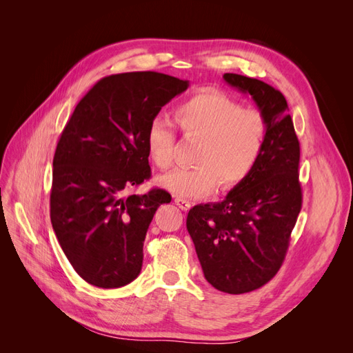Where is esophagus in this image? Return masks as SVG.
Returning <instances> with one entry per match:
<instances>
[{
	"label": "esophagus",
	"mask_w": 353,
	"mask_h": 353,
	"mask_svg": "<svg viewBox=\"0 0 353 353\" xmlns=\"http://www.w3.org/2000/svg\"><path fill=\"white\" fill-rule=\"evenodd\" d=\"M174 201H175V205H176L181 210H185V212H187V210L191 208V203H190L188 200L183 199V197H175Z\"/></svg>",
	"instance_id": "esophagus-1"
}]
</instances>
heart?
I'll list each match as a JSON object with an SVG mask.
<instances>
[{
	"label": "heart",
	"instance_id": "heart-1",
	"mask_svg": "<svg viewBox=\"0 0 353 353\" xmlns=\"http://www.w3.org/2000/svg\"><path fill=\"white\" fill-rule=\"evenodd\" d=\"M174 119L187 138L200 144L196 166L176 168L159 179V184L176 197L197 199L212 193L219 183L223 190L248 178L262 156L268 122L265 116L219 91H201L181 103ZM147 152L159 169L174 162L175 132L163 117H154L145 132Z\"/></svg>",
	"mask_w": 353,
	"mask_h": 353
}]
</instances>
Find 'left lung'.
<instances>
[{"mask_svg":"<svg viewBox=\"0 0 353 353\" xmlns=\"http://www.w3.org/2000/svg\"><path fill=\"white\" fill-rule=\"evenodd\" d=\"M223 79L250 94L265 116V147L253 172L225 199L190 209L187 230L205 279L219 292L241 294L271 281L284 262L302 209L301 145L279 90L237 73Z\"/></svg>","mask_w":353,"mask_h":353,"instance_id":"left-lung-1","label":"left lung"}]
</instances>
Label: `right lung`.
Listing matches in <instances>:
<instances>
[{
    "instance_id": "add662e5",
    "label": "right lung",
    "mask_w": 353,
    "mask_h": 353,
    "mask_svg": "<svg viewBox=\"0 0 353 353\" xmlns=\"http://www.w3.org/2000/svg\"><path fill=\"white\" fill-rule=\"evenodd\" d=\"M188 81L159 72L100 79L63 130L52 159L50 218L73 270L87 283L116 288L134 281L162 188L130 191L152 176L145 132Z\"/></svg>"
}]
</instances>
